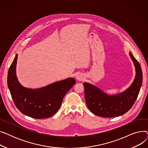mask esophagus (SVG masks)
Masks as SVG:
<instances>
[{
	"label": "esophagus",
	"instance_id": "34e87169",
	"mask_svg": "<svg viewBox=\"0 0 148 148\" xmlns=\"http://www.w3.org/2000/svg\"><path fill=\"white\" fill-rule=\"evenodd\" d=\"M84 75H82V74H78V75H77L76 76V79H77V80L82 81L83 80H84Z\"/></svg>",
	"mask_w": 148,
	"mask_h": 148
}]
</instances>
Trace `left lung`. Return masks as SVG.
Instances as JSON below:
<instances>
[{
    "mask_svg": "<svg viewBox=\"0 0 148 148\" xmlns=\"http://www.w3.org/2000/svg\"><path fill=\"white\" fill-rule=\"evenodd\" d=\"M129 55L135 68V78L124 91L111 95L91 83L84 82V96L90 111L101 117L114 118L127 113L133 107L138 97L143 82L140 65L131 51Z\"/></svg>",
    "mask_w": 148,
    "mask_h": 148,
    "instance_id": "left-lung-1",
    "label": "left lung"
}]
</instances>
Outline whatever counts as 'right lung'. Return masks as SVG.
<instances>
[{"label": "right lung", "mask_w": 148, "mask_h": 148, "mask_svg": "<svg viewBox=\"0 0 148 148\" xmlns=\"http://www.w3.org/2000/svg\"><path fill=\"white\" fill-rule=\"evenodd\" d=\"M18 54L10 67L7 83L17 108L26 116L35 119L50 118L60 108L66 93L75 84L74 78L55 82L37 89L25 88L18 82L16 75Z\"/></svg>", "instance_id": "obj_1"}]
</instances>
